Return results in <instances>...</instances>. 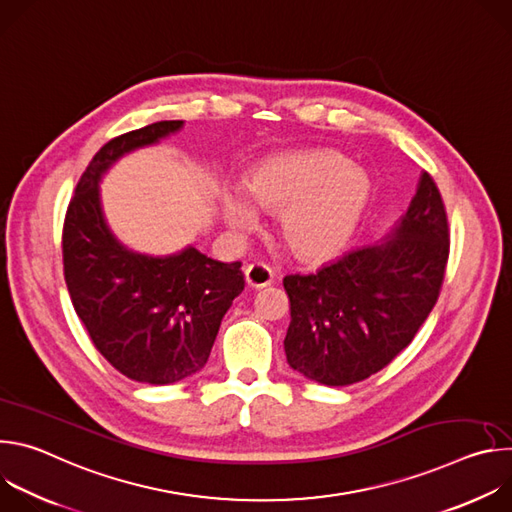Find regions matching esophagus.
Returning a JSON list of instances; mask_svg holds the SVG:
<instances>
[{"mask_svg":"<svg viewBox=\"0 0 512 512\" xmlns=\"http://www.w3.org/2000/svg\"><path fill=\"white\" fill-rule=\"evenodd\" d=\"M273 271L271 267H267L265 263H251L247 265L245 269V281L249 287L253 289H261V287H267L273 283Z\"/></svg>","mask_w":512,"mask_h":512,"instance_id":"esophagus-1","label":"esophagus"}]
</instances>
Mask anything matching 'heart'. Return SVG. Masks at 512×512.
I'll list each match as a JSON object with an SVG mask.
<instances>
[{"mask_svg":"<svg viewBox=\"0 0 512 512\" xmlns=\"http://www.w3.org/2000/svg\"><path fill=\"white\" fill-rule=\"evenodd\" d=\"M245 190L247 194L239 186H223L218 194L221 214L233 231L257 225L255 201L277 210L279 233L298 257L328 261L356 235L373 184L367 172L338 152L298 150L257 162L245 178Z\"/></svg>","mask_w":512,"mask_h":512,"instance_id":"b5f03b06","label":"heart"}]
</instances>
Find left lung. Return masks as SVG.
<instances>
[{
    "instance_id": "8db88e82",
    "label": "left lung",
    "mask_w": 512,
    "mask_h": 512,
    "mask_svg": "<svg viewBox=\"0 0 512 512\" xmlns=\"http://www.w3.org/2000/svg\"><path fill=\"white\" fill-rule=\"evenodd\" d=\"M450 253L442 194L427 172L407 212L377 243L312 275H285L289 367L328 387L379 373L433 310Z\"/></svg>"
}]
</instances>
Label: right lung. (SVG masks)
<instances>
[{"instance_id": "obj_1", "label": "right lung", "mask_w": 512, "mask_h": 512, "mask_svg": "<svg viewBox=\"0 0 512 512\" xmlns=\"http://www.w3.org/2000/svg\"><path fill=\"white\" fill-rule=\"evenodd\" d=\"M182 127L158 121L107 141L77 184L62 233L66 287L93 344L119 373L150 385H172L204 367L245 287L239 261L210 259L192 245L170 255L139 253L107 223L103 176Z\"/></svg>"}]
</instances>
